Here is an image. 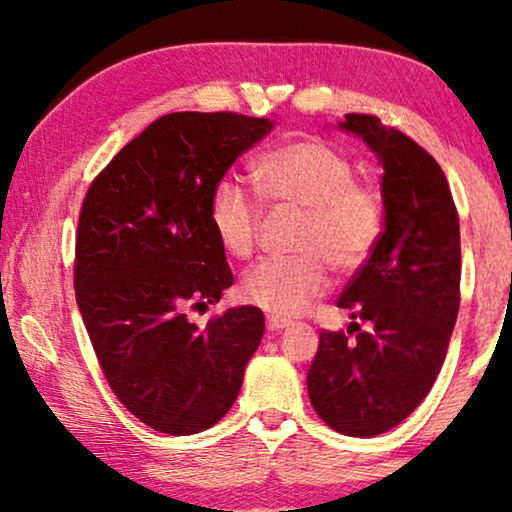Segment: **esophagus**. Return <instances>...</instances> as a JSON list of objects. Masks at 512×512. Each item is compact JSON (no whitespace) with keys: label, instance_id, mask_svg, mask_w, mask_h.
Masks as SVG:
<instances>
[{"label":"esophagus","instance_id":"esophagus-1","mask_svg":"<svg viewBox=\"0 0 512 512\" xmlns=\"http://www.w3.org/2000/svg\"><path fill=\"white\" fill-rule=\"evenodd\" d=\"M289 326H291V321L277 319V317H268V331L270 333H279V331H284V328H289Z\"/></svg>","mask_w":512,"mask_h":512}]
</instances>
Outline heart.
<instances>
[{
	"label": "heart",
	"mask_w": 512,
	"mask_h": 512,
	"mask_svg": "<svg viewBox=\"0 0 512 512\" xmlns=\"http://www.w3.org/2000/svg\"><path fill=\"white\" fill-rule=\"evenodd\" d=\"M354 174L352 158L317 137L289 139L256 160L261 198L303 212V221L293 240L300 254L251 268L240 282L244 303L277 319L296 317L326 293L328 265L352 275L368 263L384 233V200L373 181ZM209 223L221 249L244 261L258 244L263 209L242 186L221 179L209 198Z\"/></svg>",
	"instance_id": "heart-1"
}]
</instances>
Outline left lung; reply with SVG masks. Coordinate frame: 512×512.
<instances>
[{
	"label": "left lung",
	"mask_w": 512,
	"mask_h": 512,
	"mask_svg": "<svg viewBox=\"0 0 512 512\" xmlns=\"http://www.w3.org/2000/svg\"><path fill=\"white\" fill-rule=\"evenodd\" d=\"M340 128L380 158L384 233L338 298L366 328L319 333L307 391L331 429L373 438L401 424L443 368L461 298L459 216L445 172L415 139L370 114H347Z\"/></svg>",
	"instance_id": "1"
}]
</instances>
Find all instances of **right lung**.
Listing matches in <instances>:
<instances>
[{
	"label": "right lung",
	"instance_id": "obj_1",
	"mask_svg": "<svg viewBox=\"0 0 512 512\" xmlns=\"http://www.w3.org/2000/svg\"><path fill=\"white\" fill-rule=\"evenodd\" d=\"M272 128L235 111L160 116L125 144L83 198L74 291L111 391L146 426L188 436L214 426L240 394L263 338L254 305L198 328L233 284L209 223V198L237 156Z\"/></svg>",
	"mask_w": 512,
	"mask_h": 512
}]
</instances>
